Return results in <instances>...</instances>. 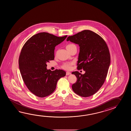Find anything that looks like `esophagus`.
<instances>
[{"instance_id":"1","label":"esophagus","mask_w":131,"mask_h":131,"mask_svg":"<svg viewBox=\"0 0 131 131\" xmlns=\"http://www.w3.org/2000/svg\"><path fill=\"white\" fill-rule=\"evenodd\" d=\"M71 74V73L70 72H66V75H70Z\"/></svg>"}]
</instances>
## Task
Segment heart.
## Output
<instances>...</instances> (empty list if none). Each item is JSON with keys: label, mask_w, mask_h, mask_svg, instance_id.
<instances>
[{"label": "heart", "mask_w": 131, "mask_h": 131, "mask_svg": "<svg viewBox=\"0 0 131 131\" xmlns=\"http://www.w3.org/2000/svg\"><path fill=\"white\" fill-rule=\"evenodd\" d=\"M75 46L74 45L72 44H69L67 45L66 46V49L67 50H69L72 47V46ZM72 65V63H64V64L62 66V68L65 70H69L71 68V66Z\"/></svg>", "instance_id": "1"}]
</instances>
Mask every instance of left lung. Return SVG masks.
<instances>
[{"label": "left lung", "instance_id": "8db88e82", "mask_svg": "<svg viewBox=\"0 0 131 131\" xmlns=\"http://www.w3.org/2000/svg\"><path fill=\"white\" fill-rule=\"evenodd\" d=\"M67 41L79 45L77 69L85 71L84 74L72 72L77 78L72 90L82 97L90 96L97 92L106 79L111 63L107 45L99 35L89 30L68 36Z\"/></svg>", "mask_w": 131, "mask_h": 131}]
</instances>
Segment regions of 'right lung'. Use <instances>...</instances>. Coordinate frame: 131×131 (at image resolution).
I'll return each mask as SVG.
<instances>
[{
  "instance_id": "1",
  "label": "right lung",
  "mask_w": 131,
  "mask_h": 131,
  "mask_svg": "<svg viewBox=\"0 0 131 131\" xmlns=\"http://www.w3.org/2000/svg\"><path fill=\"white\" fill-rule=\"evenodd\" d=\"M67 36L39 33L28 39L22 47L19 59L20 72L28 89L38 97L52 94L59 79L66 76L64 70L47 69L46 63L54 60L55 48Z\"/></svg>"
}]
</instances>
